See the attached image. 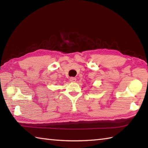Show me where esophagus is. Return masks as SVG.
<instances>
[{
    "instance_id": "esophagus-1",
    "label": "esophagus",
    "mask_w": 148,
    "mask_h": 148,
    "mask_svg": "<svg viewBox=\"0 0 148 148\" xmlns=\"http://www.w3.org/2000/svg\"><path fill=\"white\" fill-rule=\"evenodd\" d=\"M70 81L71 83H75L76 81V78L72 77L70 78Z\"/></svg>"
}]
</instances>
